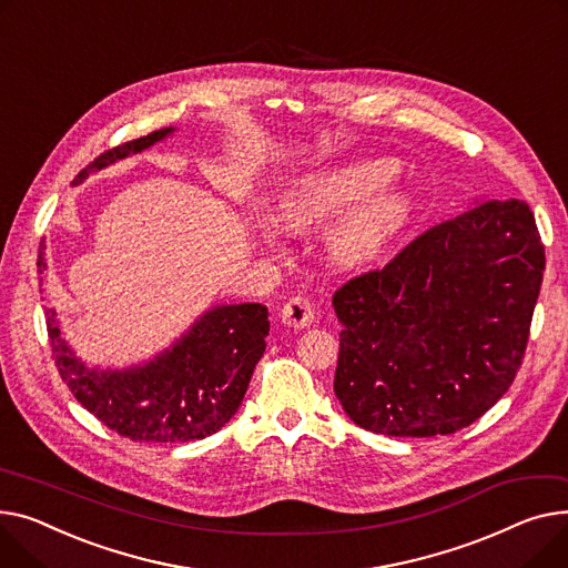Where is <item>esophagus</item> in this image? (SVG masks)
Wrapping results in <instances>:
<instances>
[{"instance_id": "obj_1", "label": "esophagus", "mask_w": 568, "mask_h": 568, "mask_svg": "<svg viewBox=\"0 0 568 568\" xmlns=\"http://www.w3.org/2000/svg\"><path fill=\"white\" fill-rule=\"evenodd\" d=\"M314 318H316L314 303H312L310 297H305V295L291 297L288 303L282 307V321H284V325H288V327H295V329L310 327Z\"/></svg>"}]
</instances>
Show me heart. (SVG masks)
Returning <instances> with one entry per match:
<instances>
[{
  "mask_svg": "<svg viewBox=\"0 0 568 568\" xmlns=\"http://www.w3.org/2000/svg\"><path fill=\"white\" fill-rule=\"evenodd\" d=\"M396 166L369 160L318 172L291 183L277 199V217L288 229L316 226L357 197L361 202L342 213L329 229V250L344 263L372 258L392 239L406 217V199L381 187L392 181Z\"/></svg>",
  "mask_w": 568,
  "mask_h": 568,
  "instance_id": "1",
  "label": "heart"
}]
</instances>
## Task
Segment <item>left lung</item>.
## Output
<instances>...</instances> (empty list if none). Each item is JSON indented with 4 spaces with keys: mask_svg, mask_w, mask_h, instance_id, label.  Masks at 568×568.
Returning a JSON list of instances; mask_svg holds the SVG:
<instances>
[{
    "mask_svg": "<svg viewBox=\"0 0 568 568\" xmlns=\"http://www.w3.org/2000/svg\"><path fill=\"white\" fill-rule=\"evenodd\" d=\"M546 252L527 202L486 199L422 231L383 268L342 284L335 394L362 428L449 436L511 387Z\"/></svg>",
    "mask_w": 568,
    "mask_h": 568,
    "instance_id": "8db88e82",
    "label": "left lung"
}]
</instances>
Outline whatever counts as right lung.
Instances as JSON below:
<instances>
[{
	"mask_svg": "<svg viewBox=\"0 0 568 568\" xmlns=\"http://www.w3.org/2000/svg\"><path fill=\"white\" fill-rule=\"evenodd\" d=\"M166 132L172 128L100 153L73 185L114 160L155 144ZM37 265L39 273L45 271L43 243ZM45 323L52 359L65 387L98 422L135 443H190L217 433L243 404L271 329L263 305H224L209 312L151 364L130 372H95L87 369L61 339L52 312H45Z\"/></svg>",
	"mask_w": 568,
	"mask_h": 568,
	"instance_id": "add662e5",
	"label": "right lung"
}]
</instances>
